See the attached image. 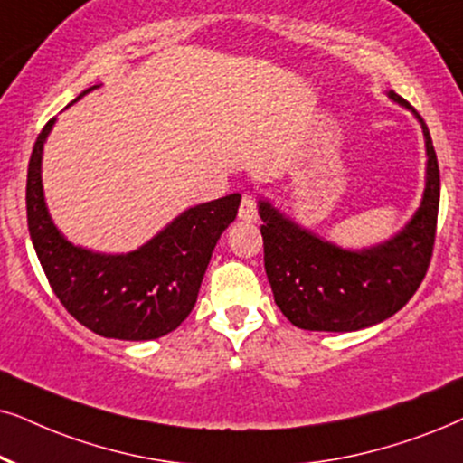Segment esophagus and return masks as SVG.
Segmentation results:
<instances>
[{
  "instance_id": "esophagus-1",
  "label": "esophagus",
  "mask_w": 463,
  "mask_h": 463,
  "mask_svg": "<svg viewBox=\"0 0 463 463\" xmlns=\"http://www.w3.org/2000/svg\"><path fill=\"white\" fill-rule=\"evenodd\" d=\"M239 220L248 222V224L259 220V209H256V201L248 194L241 198V204H239Z\"/></svg>"
}]
</instances>
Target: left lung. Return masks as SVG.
Wrapping results in <instances>:
<instances>
[{
  "label": "left lung",
  "instance_id": "obj_1",
  "mask_svg": "<svg viewBox=\"0 0 463 463\" xmlns=\"http://www.w3.org/2000/svg\"><path fill=\"white\" fill-rule=\"evenodd\" d=\"M387 96L417 117L427 154L423 198L402 231L370 248H342L259 198L273 299L299 329L344 333L383 323L411 301L430 267L440 204L434 143L417 110L395 91Z\"/></svg>",
  "mask_w": 463,
  "mask_h": 463
}]
</instances>
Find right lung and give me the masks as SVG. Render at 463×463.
Segmentation results:
<instances>
[{"label": "right lung", "instance_id": "1", "mask_svg": "<svg viewBox=\"0 0 463 463\" xmlns=\"http://www.w3.org/2000/svg\"><path fill=\"white\" fill-rule=\"evenodd\" d=\"M98 87L85 90L74 102ZM55 121L44 126L33 145L25 196L29 237L52 292L80 325L102 337L147 342L166 335L194 307L215 243L235 222L241 194L185 209L126 254L74 245L52 222L44 201L43 154Z\"/></svg>", "mask_w": 463, "mask_h": 463}]
</instances>
